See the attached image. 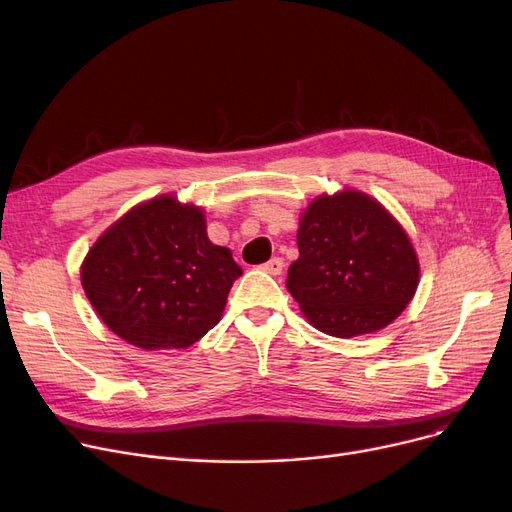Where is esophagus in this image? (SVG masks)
<instances>
[{"instance_id":"esophagus-1","label":"esophagus","mask_w":512,"mask_h":512,"mask_svg":"<svg viewBox=\"0 0 512 512\" xmlns=\"http://www.w3.org/2000/svg\"><path fill=\"white\" fill-rule=\"evenodd\" d=\"M262 271L269 273V275H282L284 260L282 258H271L269 262H265V265H262Z\"/></svg>"}]
</instances>
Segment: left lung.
I'll return each mask as SVG.
<instances>
[{
	"instance_id": "left-lung-1",
	"label": "left lung",
	"mask_w": 512,
	"mask_h": 512,
	"mask_svg": "<svg viewBox=\"0 0 512 512\" xmlns=\"http://www.w3.org/2000/svg\"><path fill=\"white\" fill-rule=\"evenodd\" d=\"M297 245L286 288L322 333H374L414 297L421 269L406 230L363 192L314 198L301 215Z\"/></svg>"
}]
</instances>
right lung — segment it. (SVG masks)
<instances>
[{
    "mask_svg": "<svg viewBox=\"0 0 512 512\" xmlns=\"http://www.w3.org/2000/svg\"><path fill=\"white\" fill-rule=\"evenodd\" d=\"M228 247L207 237L205 213L156 196L91 247L81 282L102 322L143 350L188 348L220 322L241 275Z\"/></svg>",
    "mask_w": 512,
    "mask_h": 512,
    "instance_id": "obj_1",
    "label": "right lung"
}]
</instances>
